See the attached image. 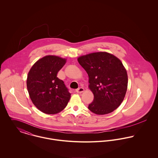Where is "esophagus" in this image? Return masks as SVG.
<instances>
[{"instance_id": "esophagus-1", "label": "esophagus", "mask_w": 158, "mask_h": 158, "mask_svg": "<svg viewBox=\"0 0 158 158\" xmlns=\"http://www.w3.org/2000/svg\"><path fill=\"white\" fill-rule=\"evenodd\" d=\"M84 91H85V89L83 88H78L77 89H76V90H75V92H77V93H82Z\"/></svg>"}]
</instances>
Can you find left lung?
<instances>
[{
	"mask_svg": "<svg viewBox=\"0 0 158 158\" xmlns=\"http://www.w3.org/2000/svg\"><path fill=\"white\" fill-rule=\"evenodd\" d=\"M89 77V88L94 101L91 112L104 115L112 113L122 103L128 87V75L122 61L106 52L91 53L78 58Z\"/></svg>",
	"mask_w": 158,
	"mask_h": 158,
	"instance_id": "left-lung-1",
	"label": "left lung"
}]
</instances>
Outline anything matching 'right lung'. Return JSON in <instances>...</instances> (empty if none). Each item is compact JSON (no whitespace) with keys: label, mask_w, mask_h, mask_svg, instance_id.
<instances>
[{"label":"right lung","mask_w":158,"mask_h":158,"mask_svg":"<svg viewBox=\"0 0 158 158\" xmlns=\"http://www.w3.org/2000/svg\"><path fill=\"white\" fill-rule=\"evenodd\" d=\"M66 59L47 55L38 60L31 68L27 78L30 98L41 112L55 114L68 105L71 94L57 73L66 63Z\"/></svg>","instance_id":"right-lung-1"}]
</instances>
